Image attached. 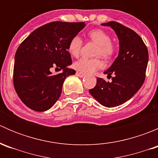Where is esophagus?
<instances>
[{"label": "esophagus", "instance_id": "1", "mask_svg": "<svg viewBox=\"0 0 158 158\" xmlns=\"http://www.w3.org/2000/svg\"><path fill=\"white\" fill-rule=\"evenodd\" d=\"M76 75H77L78 76H79V77H84V76H85L84 73H81V72H76Z\"/></svg>", "mask_w": 158, "mask_h": 158}]
</instances>
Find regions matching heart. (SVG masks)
Returning <instances> with one entry per match:
<instances>
[{"label":"heart","instance_id":"heart-1","mask_svg":"<svg viewBox=\"0 0 158 158\" xmlns=\"http://www.w3.org/2000/svg\"><path fill=\"white\" fill-rule=\"evenodd\" d=\"M88 38L98 44L95 55L101 56L106 59L111 58L114 52V47L111 43V37L107 33L102 30H92L88 33ZM82 47V40L79 36H74L70 40L68 51L72 56L77 57L80 54ZM74 67L85 73H92L103 67V63L98 58H81L75 62Z\"/></svg>","mask_w":158,"mask_h":158}]
</instances>
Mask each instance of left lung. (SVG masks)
Instances as JSON below:
<instances>
[{
  "instance_id": "left-lung-1",
  "label": "left lung",
  "mask_w": 158,
  "mask_h": 158,
  "mask_svg": "<svg viewBox=\"0 0 158 158\" xmlns=\"http://www.w3.org/2000/svg\"><path fill=\"white\" fill-rule=\"evenodd\" d=\"M111 27L119 40V53L105 74L111 78L106 82L97 79L91 95L106 107H115L130 99L142 86L145 79L148 62V51L141 36L130 28L115 21L102 23ZM114 77H111V75Z\"/></svg>"
}]
</instances>
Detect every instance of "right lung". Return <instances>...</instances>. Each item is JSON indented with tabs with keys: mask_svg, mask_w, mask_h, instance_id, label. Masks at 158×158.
I'll return each instance as SVG.
<instances>
[{
	"mask_svg": "<svg viewBox=\"0 0 158 158\" xmlns=\"http://www.w3.org/2000/svg\"><path fill=\"white\" fill-rule=\"evenodd\" d=\"M85 26L84 22H51L32 32L20 44L13 82L19 98L28 108L47 111L60 98L66 78L76 73L67 68L72 63L68 45ZM52 68L64 72L53 75Z\"/></svg>",
	"mask_w": 158,
	"mask_h": 158,
	"instance_id": "right-lung-1",
	"label": "right lung"
}]
</instances>
